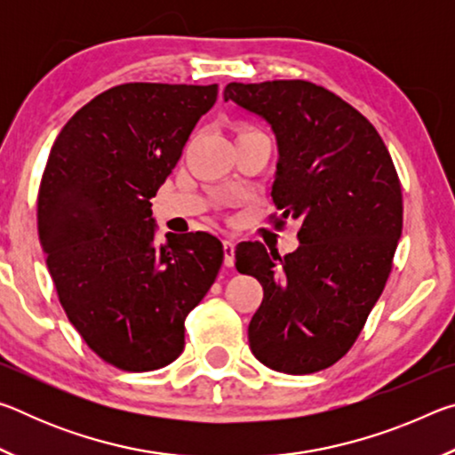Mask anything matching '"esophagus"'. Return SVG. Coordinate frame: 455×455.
Listing matches in <instances>:
<instances>
[{
  "instance_id": "esophagus-1",
  "label": "esophagus",
  "mask_w": 455,
  "mask_h": 455,
  "mask_svg": "<svg viewBox=\"0 0 455 455\" xmlns=\"http://www.w3.org/2000/svg\"><path fill=\"white\" fill-rule=\"evenodd\" d=\"M222 251H225V265L233 267L235 265V241L233 238H225V241H222Z\"/></svg>"
}]
</instances>
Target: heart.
<instances>
[{"mask_svg":"<svg viewBox=\"0 0 455 455\" xmlns=\"http://www.w3.org/2000/svg\"><path fill=\"white\" fill-rule=\"evenodd\" d=\"M244 130H251V128H243V130H241V132H244Z\"/></svg>","mask_w":455,"mask_h":455,"instance_id":"1","label":"heart"}]
</instances>
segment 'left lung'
I'll list each match as a JSON object with an SVG mask.
<instances>
[{
	"mask_svg": "<svg viewBox=\"0 0 455 455\" xmlns=\"http://www.w3.org/2000/svg\"><path fill=\"white\" fill-rule=\"evenodd\" d=\"M225 100L271 124L275 220L301 225V244L284 257L260 243L236 246L238 273L265 291L251 351L275 371H321L353 347L391 273L403 227L394 160L371 122L317 84L230 82Z\"/></svg>",
	"mask_w": 455,
	"mask_h": 455,
	"instance_id": "1",
	"label": "left lung"
}]
</instances>
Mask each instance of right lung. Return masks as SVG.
Instances as JSON below:
<instances>
[{"label":"right lung","mask_w":455,"mask_h":455,"mask_svg":"<svg viewBox=\"0 0 455 455\" xmlns=\"http://www.w3.org/2000/svg\"><path fill=\"white\" fill-rule=\"evenodd\" d=\"M217 94V84L114 86L80 108L50 150L37 195L48 271L88 347L124 371L180 355L184 319L225 259L209 233H168L156 244L150 211Z\"/></svg>","instance_id":"1"}]
</instances>
